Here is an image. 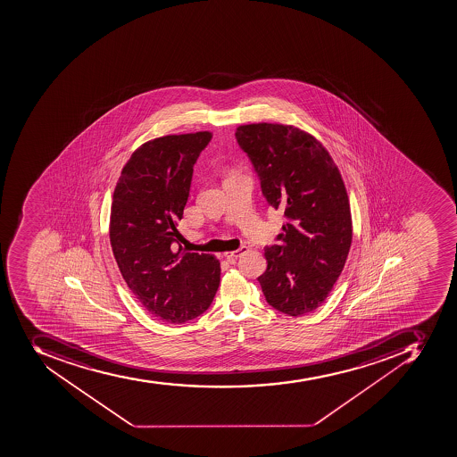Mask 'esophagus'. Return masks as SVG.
Instances as JSON below:
<instances>
[{"mask_svg":"<svg viewBox=\"0 0 457 457\" xmlns=\"http://www.w3.org/2000/svg\"><path fill=\"white\" fill-rule=\"evenodd\" d=\"M247 252V247L245 245H242L240 249L233 250V252L224 253V257L226 259H237V257L242 256L243 253Z\"/></svg>","mask_w":457,"mask_h":457,"instance_id":"esophagus-1","label":"esophagus"}]
</instances>
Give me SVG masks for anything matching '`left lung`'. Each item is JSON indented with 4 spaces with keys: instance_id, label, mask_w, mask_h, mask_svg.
Returning a JSON list of instances; mask_svg holds the SVG:
<instances>
[{
    "instance_id": "8db88e82",
    "label": "left lung",
    "mask_w": 457,
    "mask_h": 457,
    "mask_svg": "<svg viewBox=\"0 0 457 457\" xmlns=\"http://www.w3.org/2000/svg\"><path fill=\"white\" fill-rule=\"evenodd\" d=\"M236 137L269 204L286 217L278 245L264 249L268 269L257 280L270 306L308 315L327 301L353 243L341 172L315 137L292 125H240Z\"/></svg>"
}]
</instances>
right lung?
I'll return each mask as SVG.
<instances>
[{"mask_svg": "<svg viewBox=\"0 0 457 457\" xmlns=\"http://www.w3.org/2000/svg\"><path fill=\"white\" fill-rule=\"evenodd\" d=\"M212 137L203 130L142 144L122 168L112 198L109 238L119 270L137 302L162 322L197 318L219 289V260L184 252L177 230L194 163Z\"/></svg>", "mask_w": 457, "mask_h": 457, "instance_id": "add662e5", "label": "right lung"}]
</instances>
